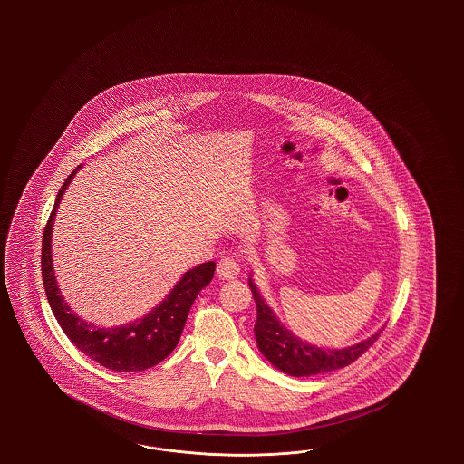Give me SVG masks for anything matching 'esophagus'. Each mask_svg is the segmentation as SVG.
I'll return each mask as SVG.
<instances>
[{"mask_svg": "<svg viewBox=\"0 0 464 464\" xmlns=\"http://www.w3.org/2000/svg\"><path fill=\"white\" fill-rule=\"evenodd\" d=\"M218 276L226 281H233L239 276V262L233 256H225L218 264Z\"/></svg>", "mask_w": 464, "mask_h": 464, "instance_id": "esophagus-1", "label": "esophagus"}]
</instances>
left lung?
I'll return each instance as SVG.
<instances>
[{
    "label": "left lung",
    "instance_id": "left-lung-1",
    "mask_svg": "<svg viewBox=\"0 0 464 464\" xmlns=\"http://www.w3.org/2000/svg\"><path fill=\"white\" fill-rule=\"evenodd\" d=\"M252 289L253 299L256 304V322H255V338L258 351L267 359L276 369L282 371L284 374L303 378V376H314L324 374L330 371H337L345 365L352 364L364 353L380 337L381 332L365 338L362 342L343 347V349H326L311 345L299 337H295L293 332H289L281 320L276 316V313L268 306L264 295L258 293L252 276L248 279Z\"/></svg>",
    "mask_w": 464,
    "mask_h": 464
}]
</instances>
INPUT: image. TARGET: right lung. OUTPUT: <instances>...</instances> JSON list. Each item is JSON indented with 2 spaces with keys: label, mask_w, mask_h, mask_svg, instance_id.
<instances>
[{
  "label": "right lung",
  "mask_w": 464,
  "mask_h": 464,
  "mask_svg": "<svg viewBox=\"0 0 464 464\" xmlns=\"http://www.w3.org/2000/svg\"><path fill=\"white\" fill-rule=\"evenodd\" d=\"M80 169L82 165L72 169L66 182L63 183L44 231L43 279L47 301L66 337L90 359L119 372L144 371L160 364L177 347L188 311L197 295L212 281L216 264L206 262L187 270L169 295L140 320L112 328L84 322L61 295L51 255L53 227L61 197L64 196L71 180Z\"/></svg>",
  "instance_id": "right-lung-1"
}]
</instances>
